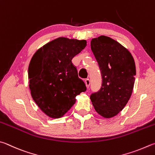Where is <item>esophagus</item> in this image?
Returning a JSON list of instances; mask_svg holds the SVG:
<instances>
[{
  "label": "esophagus",
  "mask_w": 155,
  "mask_h": 155,
  "mask_svg": "<svg viewBox=\"0 0 155 155\" xmlns=\"http://www.w3.org/2000/svg\"><path fill=\"white\" fill-rule=\"evenodd\" d=\"M85 85L87 87V88H89V85H90V81L89 78H86L85 80Z\"/></svg>",
  "instance_id": "obj_1"
}]
</instances>
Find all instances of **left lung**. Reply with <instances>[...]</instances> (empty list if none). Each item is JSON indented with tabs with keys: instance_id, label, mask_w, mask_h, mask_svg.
<instances>
[{
	"instance_id": "8db88e82",
	"label": "left lung",
	"mask_w": 155,
	"mask_h": 155,
	"mask_svg": "<svg viewBox=\"0 0 155 155\" xmlns=\"http://www.w3.org/2000/svg\"><path fill=\"white\" fill-rule=\"evenodd\" d=\"M91 49L99 65L102 87L90 95L98 114L111 118L124 108L133 91L136 65L131 53L106 36L93 38Z\"/></svg>"
}]
</instances>
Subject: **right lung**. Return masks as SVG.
I'll return each mask as SVG.
<instances>
[{
  "label": "right lung",
  "mask_w": 155,
  "mask_h": 155,
  "mask_svg": "<svg viewBox=\"0 0 155 155\" xmlns=\"http://www.w3.org/2000/svg\"><path fill=\"white\" fill-rule=\"evenodd\" d=\"M87 45L85 40L60 37L36 51L28 67L32 99L45 114L58 119L66 114L75 97L86 91L72 58Z\"/></svg>",
  "instance_id": "add662e5"
}]
</instances>
